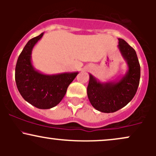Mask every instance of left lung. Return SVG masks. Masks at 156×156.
Returning a JSON list of instances; mask_svg holds the SVG:
<instances>
[{
  "mask_svg": "<svg viewBox=\"0 0 156 156\" xmlns=\"http://www.w3.org/2000/svg\"><path fill=\"white\" fill-rule=\"evenodd\" d=\"M119 40L122 56L126 62L128 70L117 80L101 82L89 74L87 95L96 110L113 113L125 106L136 93L140 80V64L135 50L122 39Z\"/></svg>",
  "mask_w": 156,
  "mask_h": 156,
  "instance_id": "obj_1",
  "label": "left lung"
}]
</instances>
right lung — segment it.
Here are the masks:
<instances>
[{"instance_id": "add662e5", "label": "right lung", "mask_w": 156, "mask_h": 156, "mask_svg": "<svg viewBox=\"0 0 156 156\" xmlns=\"http://www.w3.org/2000/svg\"><path fill=\"white\" fill-rule=\"evenodd\" d=\"M44 33L30 39L19 55L15 67V81L17 89L25 101L36 108L48 109L62 101L78 72L48 75L34 67L31 53L35 44Z\"/></svg>"}]
</instances>
